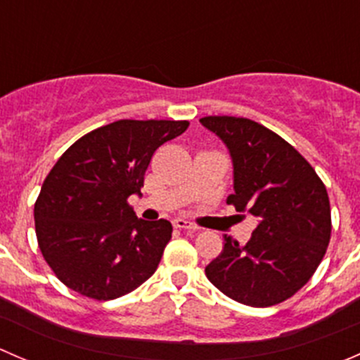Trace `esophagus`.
Returning a JSON list of instances; mask_svg holds the SVG:
<instances>
[{
    "mask_svg": "<svg viewBox=\"0 0 360 360\" xmlns=\"http://www.w3.org/2000/svg\"><path fill=\"white\" fill-rule=\"evenodd\" d=\"M174 226L179 228V230H190V231H197L198 230V228L195 226V224L188 223L186 219H181V217H179V219L174 221Z\"/></svg>",
    "mask_w": 360,
    "mask_h": 360,
    "instance_id": "obj_1",
    "label": "esophagus"
}]
</instances>
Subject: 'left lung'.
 <instances>
[{
	"label": "left lung",
	"instance_id": "obj_1",
	"mask_svg": "<svg viewBox=\"0 0 360 360\" xmlns=\"http://www.w3.org/2000/svg\"><path fill=\"white\" fill-rule=\"evenodd\" d=\"M200 123L233 160L228 203L257 221L245 245L224 237L221 254L205 266L207 278L249 307L282 303L310 281L328 250V190L300 151L261 123L237 116H205Z\"/></svg>",
	"mask_w": 360,
	"mask_h": 360
}]
</instances>
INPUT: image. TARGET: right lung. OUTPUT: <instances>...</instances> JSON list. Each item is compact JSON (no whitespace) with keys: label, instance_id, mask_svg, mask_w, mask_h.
<instances>
[{"label":"right lung","instance_id":"add662e5","mask_svg":"<svg viewBox=\"0 0 360 360\" xmlns=\"http://www.w3.org/2000/svg\"><path fill=\"white\" fill-rule=\"evenodd\" d=\"M188 120H118L79 137L57 160L34 203L39 250L56 277L97 301L132 292L158 268L172 237L167 219H137L155 151Z\"/></svg>","mask_w":360,"mask_h":360}]
</instances>
